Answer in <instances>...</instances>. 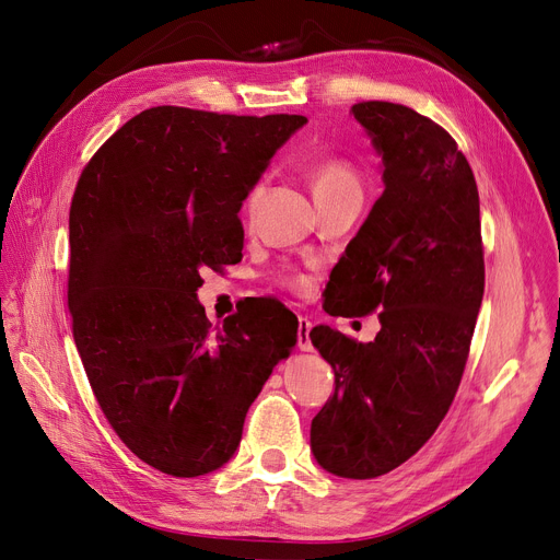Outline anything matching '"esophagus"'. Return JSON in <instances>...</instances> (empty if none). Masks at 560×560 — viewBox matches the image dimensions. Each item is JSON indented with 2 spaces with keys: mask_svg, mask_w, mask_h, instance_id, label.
<instances>
[{
  "mask_svg": "<svg viewBox=\"0 0 560 560\" xmlns=\"http://www.w3.org/2000/svg\"><path fill=\"white\" fill-rule=\"evenodd\" d=\"M311 327H313V322L308 319V317H300V329H298V347L302 349V351H311L313 349V345H311Z\"/></svg>",
  "mask_w": 560,
  "mask_h": 560,
  "instance_id": "esophagus-1",
  "label": "esophagus"
}]
</instances>
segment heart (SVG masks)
<instances>
[{"label": "heart", "mask_w": 560, "mask_h": 560, "mask_svg": "<svg viewBox=\"0 0 560 560\" xmlns=\"http://www.w3.org/2000/svg\"><path fill=\"white\" fill-rule=\"evenodd\" d=\"M311 188L313 195L319 201L338 197V195H361V179H359V172L357 167L351 165L347 159L342 156H322L311 165ZM262 192V182L254 184L252 190L247 192L245 199V209L254 211V206L258 203ZM279 285L288 288V290H304L306 288V279L300 272H281L277 277Z\"/></svg>", "instance_id": "b5f03b06"}]
</instances>
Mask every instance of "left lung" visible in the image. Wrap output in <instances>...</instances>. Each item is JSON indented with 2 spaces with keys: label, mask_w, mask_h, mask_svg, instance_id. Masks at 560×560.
Here are the masks:
<instances>
[{
  "label": "left lung",
  "mask_w": 560,
  "mask_h": 560,
  "mask_svg": "<svg viewBox=\"0 0 560 560\" xmlns=\"http://www.w3.org/2000/svg\"><path fill=\"white\" fill-rule=\"evenodd\" d=\"M351 113L384 159L386 190L336 262L329 313L378 311L381 331L372 342L311 331L336 374L311 422V450L336 477L374 479L413 456L447 416L486 268L479 190L456 140L401 104L359 102Z\"/></svg>",
  "instance_id": "1"
}]
</instances>
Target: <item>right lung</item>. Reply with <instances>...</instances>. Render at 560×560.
I'll return each instance as SVG.
<instances>
[{
    "label": "right lung",
    "mask_w": 560,
    "mask_h": 560,
    "mask_svg": "<svg viewBox=\"0 0 560 560\" xmlns=\"http://www.w3.org/2000/svg\"><path fill=\"white\" fill-rule=\"evenodd\" d=\"M304 115L154 106L83 167L70 206L68 306L102 413L147 465L209 475L298 342V317L258 298L211 327L201 268L243 258L241 206Z\"/></svg>",
    "instance_id": "right-lung-1"
}]
</instances>
